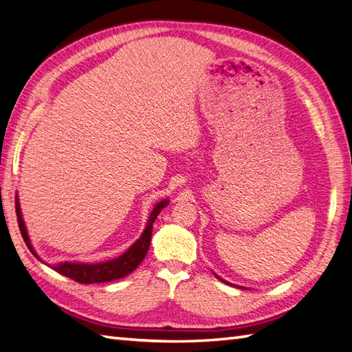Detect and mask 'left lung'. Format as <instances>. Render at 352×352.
Returning a JSON list of instances; mask_svg holds the SVG:
<instances>
[{"instance_id": "left-lung-1", "label": "left lung", "mask_w": 352, "mask_h": 352, "mask_svg": "<svg viewBox=\"0 0 352 352\" xmlns=\"http://www.w3.org/2000/svg\"><path fill=\"white\" fill-rule=\"evenodd\" d=\"M217 277H219V276H217ZM219 279H220V277H219ZM220 280H222V282H225V280H223V279H220ZM225 283H228V282H225Z\"/></svg>"}]
</instances>
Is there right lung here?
Segmentation results:
<instances>
[{
  "label": "right lung",
  "mask_w": 352,
  "mask_h": 352,
  "mask_svg": "<svg viewBox=\"0 0 352 352\" xmlns=\"http://www.w3.org/2000/svg\"><path fill=\"white\" fill-rule=\"evenodd\" d=\"M169 199H163L156 204V207L153 208L148 223H146L145 231L142 235L132 244V248H129L121 256L111 259V261H104V263H97V264H84V263H60L56 265H52L56 273H60L69 279H73L75 282L79 283H102V282H112L121 279L127 274H130L133 270L142 263L146 252H148L150 248V241H151V234H153V223L162 208H165L168 206ZM16 214H18V223H19V230L22 234V239L25 241L28 249L34 256H37L36 250L32 249L30 236L27 234V228L25 223H23L22 213H21V207H19V199L16 196ZM38 258V256H37ZM51 267V265H49Z\"/></svg>",
  "instance_id": "1"
}]
</instances>
